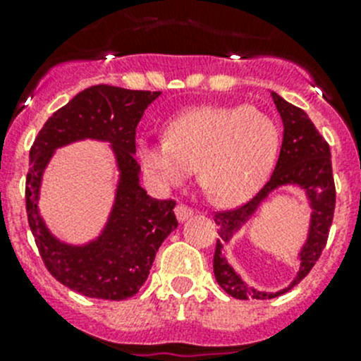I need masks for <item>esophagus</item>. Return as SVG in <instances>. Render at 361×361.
<instances>
[{
    "mask_svg": "<svg viewBox=\"0 0 361 361\" xmlns=\"http://www.w3.org/2000/svg\"><path fill=\"white\" fill-rule=\"evenodd\" d=\"M174 213H176V218L180 221H185L187 220V218H190L192 214H194V209H192V207H188L187 204H178L176 207H174Z\"/></svg>",
    "mask_w": 361,
    "mask_h": 361,
    "instance_id": "1",
    "label": "esophagus"
}]
</instances>
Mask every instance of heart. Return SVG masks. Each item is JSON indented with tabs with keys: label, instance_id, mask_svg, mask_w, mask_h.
<instances>
[{
	"label": "heart",
	"instance_id": "obj_1",
	"mask_svg": "<svg viewBox=\"0 0 361 361\" xmlns=\"http://www.w3.org/2000/svg\"><path fill=\"white\" fill-rule=\"evenodd\" d=\"M279 150L274 120L255 106L190 108L167 122L164 140L141 141L145 171L164 187L180 185L197 166L211 201L238 206L264 185Z\"/></svg>",
	"mask_w": 361,
	"mask_h": 361
}]
</instances>
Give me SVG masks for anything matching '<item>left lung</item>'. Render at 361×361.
<instances>
[{
  "instance_id": "left-lung-1",
  "label": "left lung",
  "mask_w": 361,
  "mask_h": 361,
  "mask_svg": "<svg viewBox=\"0 0 361 361\" xmlns=\"http://www.w3.org/2000/svg\"><path fill=\"white\" fill-rule=\"evenodd\" d=\"M272 99H274L276 108L283 118L285 133H283L278 162H276L271 178L265 181L264 187L248 202L241 204L234 209L214 213V224L218 225V234H220V239H216V250H214L213 257L214 278L225 292L235 298H241V300H246V298H260V300L274 298L298 285L311 272L318 258L322 257V251L325 250L330 227H332L334 209H336V183H334L332 157H330L329 143L319 134V130L316 129L314 123L311 122V118L304 110L286 103L276 92H272ZM288 183L300 184L308 192L313 207L312 231L301 254V271L293 285L281 293L264 294L245 286L231 271L230 266L221 257V243L228 240L231 232L237 230L247 219L257 204L274 188Z\"/></svg>"
}]
</instances>
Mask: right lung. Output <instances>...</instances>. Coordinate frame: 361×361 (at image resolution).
Segmentation results:
<instances>
[{"instance_id":"obj_1","label":"right lung","mask_w":361,"mask_h":361,"mask_svg":"<svg viewBox=\"0 0 361 361\" xmlns=\"http://www.w3.org/2000/svg\"><path fill=\"white\" fill-rule=\"evenodd\" d=\"M160 92L94 85L59 108L35 137L25 176V211L38 253L47 271L69 290L90 298L123 300L140 292L155 253L178 227L173 199H154L140 187L136 129L141 116ZM96 137L110 140L123 180L114 213L104 235L92 245L71 249L56 242L37 213L41 173L57 146Z\"/></svg>"}]
</instances>
